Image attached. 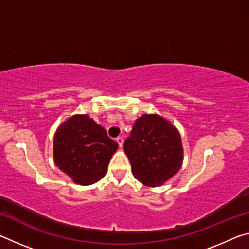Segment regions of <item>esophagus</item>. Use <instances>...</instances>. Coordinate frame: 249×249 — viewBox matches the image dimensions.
Masks as SVG:
<instances>
[{"instance_id": "34e87169", "label": "esophagus", "mask_w": 249, "mask_h": 249, "mask_svg": "<svg viewBox=\"0 0 249 249\" xmlns=\"http://www.w3.org/2000/svg\"><path fill=\"white\" fill-rule=\"evenodd\" d=\"M116 142H117V144H119L120 148H122V147H123V144H124L123 137H117V138H116Z\"/></svg>"}]
</instances>
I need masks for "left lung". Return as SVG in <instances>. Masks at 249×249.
Wrapping results in <instances>:
<instances>
[{
  "label": "left lung",
  "mask_w": 249,
  "mask_h": 249,
  "mask_svg": "<svg viewBox=\"0 0 249 249\" xmlns=\"http://www.w3.org/2000/svg\"><path fill=\"white\" fill-rule=\"evenodd\" d=\"M135 178L147 187H159L182 166L183 147L179 130L165 117L142 114L124 142Z\"/></svg>",
  "instance_id": "left-lung-1"
}]
</instances>
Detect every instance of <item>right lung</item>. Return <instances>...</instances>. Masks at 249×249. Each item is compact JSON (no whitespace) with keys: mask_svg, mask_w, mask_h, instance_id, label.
<instances>
[{"mask_svg":"<svg viewBox=\"0 0 249 249\" xmlns=\"http://www.w3.org/2000/svg\"><path fill=\"white\" fill-rule=\"evenodd\" d=\"M117 142L88 114L62 122L53 137V161L74 183L90 185L107 174Z\"/></svg>","mask_w":249,"mask_h":249,"instance_id":"1","label":"right lung"}]
</instances>
